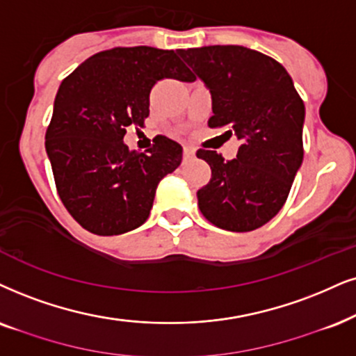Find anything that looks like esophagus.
Wrapping results in <instances>:
<instances>
[{"mask_svg": "<svg viewBox=\"0 0 356 356\" xmlns=\"http://www.w3.org/2000/svg\"><path fill=\"white\" fill-rule=\"evenodd\" d=\"M195 157V149L193 147H184V159H193Z\"/></svg>", "mask_w": 356, "mask_h": 356, "instance_id": "esophagus-1", "label": "esophagus"}]
</instances>
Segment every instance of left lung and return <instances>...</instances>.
<instances>
[{"instance_id":"left-lung-1","label":"left lung","mask_w":356,"mask_h":356,"mask_svg":"<svg viewBox=\"0 0 356 356\" xmlns=\"http://www.w3.org/2000/svg\"><path fill=\"white\" fill-rule=\"evenodd\" d=\"M210 90V128L240 139L236 159L197 151L211 179L197 192L204 217L228 232H251L282 209L302 164L305 108L291 75L274 58L243 46L179 49Z\"/></svg>"}]
</instances>
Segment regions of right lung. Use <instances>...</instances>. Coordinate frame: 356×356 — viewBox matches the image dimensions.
I'll list each match as a JSON object with an SVG mask.
<instances>
[{"mask_svg": "<svg viewBox=\"0 0 356 356\" xmlns=\"http://www.w3.org/2000/svg\"><path fill=\"white\" fill-rule=\"evenodd\" d=\"M193 82L174 51L138 46L98 52L58 87L46 151L62 204L85 230L121 235L149 217L157 184L181 165L182 146L157 136L146 154L123 143L149 116L156 82Z\"/></svg>", "mask_w": 356, "mask_h": 356, "instance_id": "right-lung-1", "label": "right lung"}]
</instances>
